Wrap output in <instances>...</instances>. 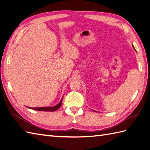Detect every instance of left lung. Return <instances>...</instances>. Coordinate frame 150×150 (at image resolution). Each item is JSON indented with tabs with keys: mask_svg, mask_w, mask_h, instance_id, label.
Segmentation results:
<instances>
[{
	"mask_svg": "<svg viewBox=\"0 0 150 150\" xmlns=\"http://www.w3.org/2000/svg\"><path fill=\"white\" fill-rule=\"evenodd\" d=\"M133 47H134V46H133Z\"/></svg>",
	"mask_w": 150,
	"mask_h": 150,
	"instance_id": "left-lung-1",
	"label": "left lung"
}]
</instances>
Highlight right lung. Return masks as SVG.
<instances>
[{
  "instance_id": "obj_1",
  "label": "right lung",
  "mask_w": 150,
  "mask_h": 150,
  "mask_svg": "<svg viewBox=\"0 0 150 150\" xmlns=\"http://www.w3.org/2000/svg\"><path fill=\"white\" fill-rule=\"evenodd\" d=\"M62 103V99L60 100V102L57 105H54L52 107H40V108H30L32 109H34V110L38 111H54L57 110L58 108H60Z\"/></svg>"
}]
</instances>
